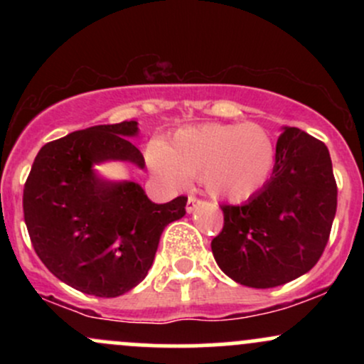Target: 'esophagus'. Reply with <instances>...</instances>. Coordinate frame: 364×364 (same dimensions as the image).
<instances>
[{"mask_svg": "<svg viewBox=\"0 0 364 364\" xmlns=\"http://www.w3.org/2000/svg\"><path fill=\"white\" fill-rule=\"evenodd\" d=\"M200 203H202V200H198L196 196H190V198H188V202H186V212H188V214H193V212L196 210V207H198Z\"/></svg>", "mask_w": 364, "mask_h": 364, "instance_id": "1", "label": "esophagus"}]
</instances>
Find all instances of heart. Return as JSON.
Here are the masks:
<instances>
[{"label": "heart", "mask_w": 364, "mask_h": 364, "mask_svg": "<svg viewBox=\"0 0 364 364\" xmlns=\"http://www.w3.org/2000/svg\"><path fill=\"white\" fill-rule=\"evenodd\" d=\"M277 147L258 123H205L174 133L168 145L154 141L147 162L154 176L169 190H181L190 178L214 198L245 202L272 176Z\"/></svg>", "instance_id": "heart-1"}]
</instances>
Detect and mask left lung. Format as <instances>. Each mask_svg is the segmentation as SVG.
Returning a JSON list of instances; mask_svg holds the SVG:
<instances>
[{
	"label": "left lung",
	"mask_w": 364,
	"mask_h": 364,
	"mask_svg": "<svg viewBox=\"0 0 364 364\" xmlns=\"http://www.w3.org/2000/svg\"><path fill=\"white\" fill-rule=\"evenodd\" d=\"M220 208L224 228L212 240V253L228 277L255 289L301 277L323 253L337 210L328 149L284 127L265 188L243 205Z\"/></svg>",
	"instance_id": "8db88e82"
}]
</instances>
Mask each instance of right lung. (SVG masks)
<instances>
[{
  "mask_svg": "<svg viewBox=\"0 0 364 364\" xmlns=\"http://www.w3.org/2000/svg\"><path fill=\"white\" fill-rule=\"evenodd\" d=\"M136 121L97 124L46 144L23 188V215L37 257L61 282L116 298L144 281L164 228L186 214V196L154 203L135 181H112L95 166L144 156L129 139Z\"/></svg>",
  "mask_w": 364,
  "mask_h": 364,
  "instance_id": "1",
  "label": "right lung"
}]
</instances>
